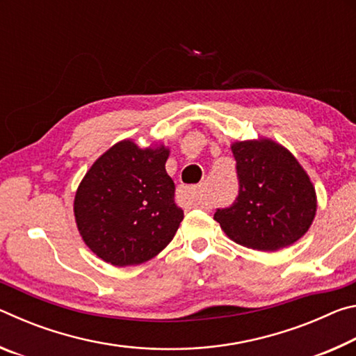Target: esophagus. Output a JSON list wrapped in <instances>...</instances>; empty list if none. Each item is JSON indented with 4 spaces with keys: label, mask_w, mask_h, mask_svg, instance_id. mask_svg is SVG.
<instances>
[{
    "label": "esophagus",
    "mask_w": 356,
    "mask_h": 356,
    "mask_svg": "<svg viewBox=\"0 0 356 356\" xmlns=\"http://www.w3.org/2000/svg\"><path fill=\"white\" fill-rule=\"evenodd\" d=\"M185 195L188 196L190 202L195 204V206H201V207L206 206V204H204V201H202V197H201L200 186H188V188H185Z\"/></svg>",
    "instance_id": "34e87169"
}]
</instances>
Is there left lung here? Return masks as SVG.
Instances as JSON below:
<instances>
[{
  "label": "left lung",
  "instance_id": "1",
  "mask_svg": "<svg viewBox=\"0 0 356 356\" xmlns=\"http://www.w3.org/2000/svg\"><path fill=\"white\" fill-rule=\"evenodd\" d=\"M238 195L213 218L246 248L278 251L305 236L316 215V190L295 156L270 140L232 144Z\"/></svg>",
  "mask_w": 356,
  "mask_h": 356
}]
</instances>
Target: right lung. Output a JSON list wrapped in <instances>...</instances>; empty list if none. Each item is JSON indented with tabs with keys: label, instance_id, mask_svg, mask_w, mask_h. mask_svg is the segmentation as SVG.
Returning <instances> with one entry per match:
<instances>
[{
	"label": "right lung",
	"instance_id": "add662e5",
	"mask_svg": "<svg viewBox=\"0 0 356 356\" xmlns=\"http://www.w3.org/2000/svg\"><path fill=\"white\" fill-rule=\"evenodd\" d=\"M166 147L120 141L91 166L75 195L84 243L105 262L125 267L149 261L176 236L184 210L174 204Z\"/></svg>",
	"mask_w": 356,
	"mask_h": 356
}]
</instances>
